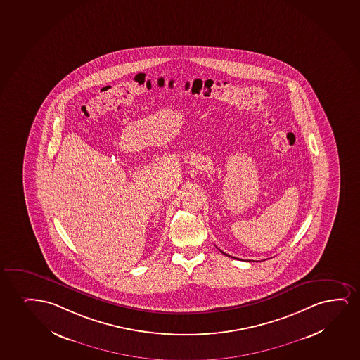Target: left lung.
I'll list each match as a JSON object with an SVG mask.
<instances>
[{
  "instance_id": "8db88e82",
  "label": "left lung",
  "mask_w": 360,
  "mask_h": 360,
  "mask_svg": "<svg viewBox=\"0 0 360 360\" xmlns=\"http://www.w3.org/2000/svg\"><path fill=\"white\" fill-rule=\"evenodd\" d=\"M224 255H227V254H224ZM227 257H229V255H227Z\"/></svg>"
}]
</instances>
